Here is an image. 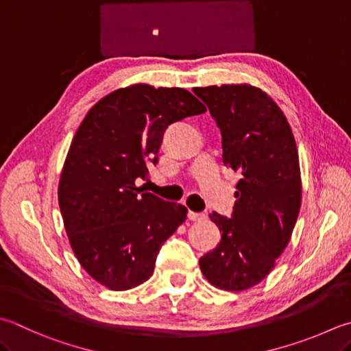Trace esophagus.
Segmentation results:
<instances>
[{
    "instance_id": "esophagus-1",
    "label": "esophagus",
    "mask_w": 351,
    "mask_h": 351,
    "mask_svg": "<svg viewBox=\"0 0 351 351\" xmlns=\"http://www.w3.org/2000/svg\"><path fill=\"white\" fill-rule=\"evenodd\" d=\"M188 218H189L191 221H200V220H204V218H206V215H204L203 213H194V210H189Z\"/></svg>"
}]
</instances>
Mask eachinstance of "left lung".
I'll use <instances>...</instances> for the list:
<instances>
[{"label":"left lung","instance_id":"obj_1","mask_svg":"<svg viewBox=\"0 0 351 351\" xmlns=\"http://www.w3.org/2000/svg\"><path fill=\"white\" fill-rule=\"evenodd\" d=\"M221 131L223 162L241 178L232 218L209 215L220 244L200 258L213 286L241 292L272 272L301 208V169L292 128L266 91L249 84L197 87Z\"/></svg>","mask_w":351,"mask_h":351}]
</instances>
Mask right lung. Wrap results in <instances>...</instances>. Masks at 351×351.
Listing matches in <instances>:
<instances>
[{
    "instance_id": "right-lung-1",
    "label": "right lung",
    "mask_w": 351,
    "mask_h": 351,
    "mask_svg": "<svg viewBox=\"0 0 351 351\" xmlns=\"http://www.w3.org/2000/svg\"><path fill=\"white\" fill-rule=\"evenodd\" d=\"M206 107L184 88L134 84L104 96L79 125L65 157L58 202L70 246L110 290L141 286L162 244L186 220L183 204L137 186L157 162L169 123Z\"/></svg>"
}]
</instances>
